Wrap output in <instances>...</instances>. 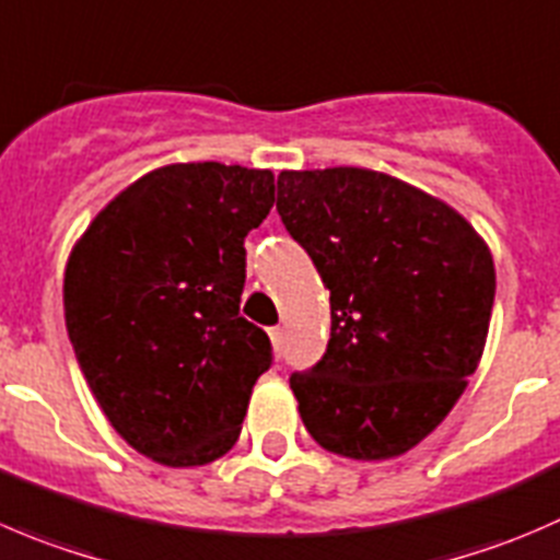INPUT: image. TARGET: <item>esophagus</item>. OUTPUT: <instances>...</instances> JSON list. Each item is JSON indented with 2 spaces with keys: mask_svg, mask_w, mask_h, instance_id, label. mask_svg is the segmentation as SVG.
Listing matches in <instances>:
<instances>
[{
  "mask_svg": "<svg viewBox=\"0 0 560 560\" xmlns=\"http://www.w3.org/2000/svg\"><path fill=\"white\" fill-rule=\"evenodd\" d=\"M269 337H272L275 351H282V329H280V326H272V329H269Z\"/></svg>",
  "mask_w": 560,
  "mask_h": 560,
  "instance_id": "esophagus-1",
  "label": "esophagus"
}]
</instances>
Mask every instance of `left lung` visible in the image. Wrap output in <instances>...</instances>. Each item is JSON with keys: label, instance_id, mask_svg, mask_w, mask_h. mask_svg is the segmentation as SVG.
<instances>
[{"label": "left lung", "instance_id": "8db88e82", "mask_svg": "<svg viewBox=\"0 0 560 560\" xmlns=\"http://www.w3.org/2000/svg\"><path fill=\"white\" fill-rule=\"evenodd\" d=\"M278 212L329 288L320 362L291 375L307 433L353 460L428 439L485 351L495 267L439 198L368 168L282 171Z\"/></svg>", "mask_w": 560, "mask_h": 560}]
</instances>
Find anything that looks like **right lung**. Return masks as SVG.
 Masks as SVG:
<instances>
[{
	"instance_id": "1",
	"label": "right lung",
	"mask_w": 560,
	"mask_h": 560,
	"mask_svg": "<svg viewBox=\"0 0 560 560\" xmlns=\"http://www.w3.org/2000/svg\"><path fill=\"white\" fill-rule=\"evenodd\" d=\"M275 203L272 171L176 163L121 190L65 269V324L110 428L160 466L223 457L272 364L240 315L245 236Z\"/></svg>"
}]
</instances>
